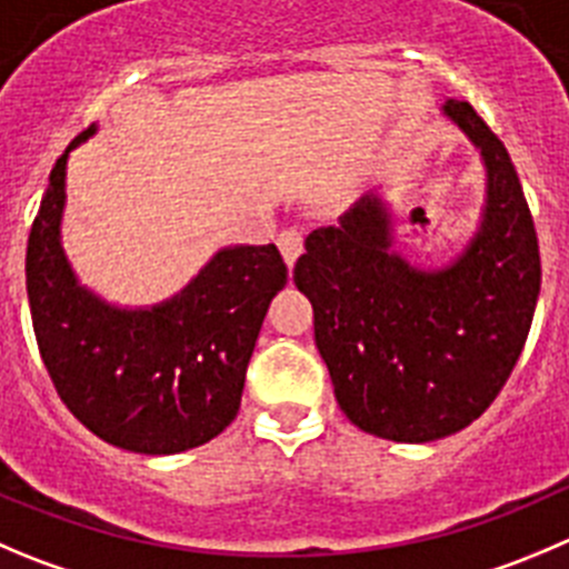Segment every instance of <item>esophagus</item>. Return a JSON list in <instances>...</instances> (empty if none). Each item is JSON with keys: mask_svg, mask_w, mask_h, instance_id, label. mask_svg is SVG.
Segmentation results:
<instances>
[{"mask_svg": "<svg viewBox=\"0 0 569 569\" xmlns=\"http://www.w3.org/2000/svg\"><path fill=\"white\" fill-rule=\"evenodd\" d=\"M276 242H279V251H281V257H284V262H288V268L293 270L296 259H299L301 251H305V237H301V231L284 229Z\"/></svg>", "mask_w": 569, "mask_h": 569, "instance_id": "obj_1", "label": "esophagus"}]
</instances>
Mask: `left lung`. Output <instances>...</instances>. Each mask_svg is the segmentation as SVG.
<instances>
[{"mask_svg":"<svg viewBox=\"0 0 569 569\" xmlns=\"http://www.w3.org/2000/svg\"><path fill=\"white\" fill-rule=\"evenodd\" d=\"M441 113L486 167L478 231L438 268L393 248L377 192L307 237L296 288L310 299L335 399L362 432L427 443L472 425L517 366L539 299V242L506 144L469 102Z\"/></svg>","mask_w":569,"mask_h":569,"instance_id":"left-lung-1","label":"left lung"}]
</instances>
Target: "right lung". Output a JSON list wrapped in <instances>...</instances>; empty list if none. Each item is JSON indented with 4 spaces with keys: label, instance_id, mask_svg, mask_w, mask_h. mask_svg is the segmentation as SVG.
Masks as SVG:
<instances>
[{
    "label": "right lung",
    "instance_id": "add662e5",
    "mask_svg": "<svg viewBox=\"0 0 569 569\" xmlns=\"http://www.w3.org/2000/svg\"><path fill=\"white\" fill-rule=\"evenodd\" d=\"M27 242V299L38 351L74 419L119 450L176 456L234 421L264 312L284 288L279 248H220L187 288L153 307H117L80 284L61 242L67 161Z\"/></svg>",
    "mask_w": 569,
    "mask_h": 569
}]
</instances>
